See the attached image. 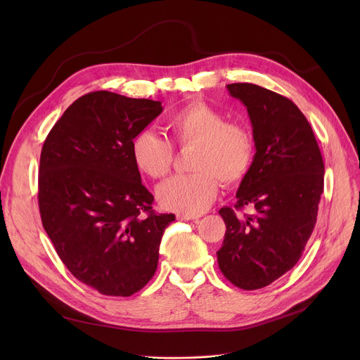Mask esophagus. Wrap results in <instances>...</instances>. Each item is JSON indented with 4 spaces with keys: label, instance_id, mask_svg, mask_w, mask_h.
Masks as SVG:
<instances>
[{
    "label": "esophagus",
    "instance_id": "34e87169",
    "mask_svg": "<svg viewBox=\"0 0 360 360\" xmlns=\"http://www.w3.org/2000/svg\"><path fill=\"white\" fill-rule=\"evenodd\" d=\"M178 220H193V221H198V216H188V214H178L176 216Z\"/></svg>",
    "mask_w": 360,
    "mask_h": 360
}]
</instances>
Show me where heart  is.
<instances>
[{
	"label": "heart",
	"mask_w": 360,
	"mask_h": 360,
	"mask_svg": "<svg viewBox=\"0 0 360 360\" xmlns=\"http://www.w3.org/2000/svg\"><path fill=\"white\" fill-rule=\"evenodd\" d=\"M167 140L151 131H141L131 143V155L144 175L162 179L174 166V147H194L190 175L169 179L158 190L166 210L194 216L213 204L219 181L224 186L239 184L252 166L255 143L251 131L226 121L224 113L204 101H193L165 120Z\"/></svg>",
	"instance_id": "1"
}]
</instances>
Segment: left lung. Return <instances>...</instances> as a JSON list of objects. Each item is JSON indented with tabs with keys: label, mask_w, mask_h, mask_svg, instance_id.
Instances as JSON below:
<instances>
[{
	"label": "left lung",
	"mask_w": 360,
	"mask_h": 360,
	"mask_svg": "<svg viewBox=\"0 0 360 360\" xmlns=\"http://www.w3.org/2000/svg\"><path fill=\"white\" fill-rule=\"evenodd\" d=\"M228 90L247 106L257 153L235 207L219 210L226 233L217 261L232 285L257 290L302 257L324 191V162L308 120L290 99L251 83ZM245 206L255 214L239 217Z\"/></svg>",
	"instance_id": "1"
}]
</instances>
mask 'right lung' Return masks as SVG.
I'll return each instance as SVG.
<instances>
[{
	"label": "right lung",
	"mask_w": 360,
	"mask_h": 360,
	"mask_svg": "<svg viewBox=\"0 0 360 360\" xmlns=\"http://www.w3.org/2000/svg\"><path fill=\"white\" fill-rule=\"evenodd\" d=\"M163 110L99 90L79 98L44 143L39 212L70 273L106 296H131L155 276L165 229L141 184L131 143Z\"/></svg>",
	"instance_id": "add662e5"
}]
</instances>
